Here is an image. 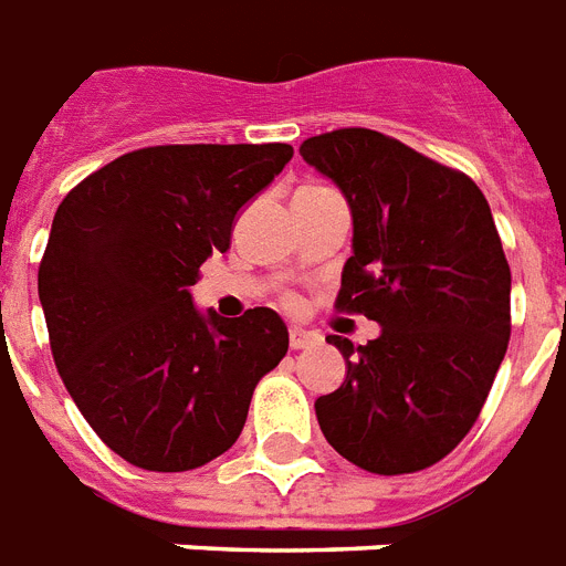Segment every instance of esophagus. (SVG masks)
Returning <instances> with one entry per match:
<instances>
[{
	"mask_svg": "<svg viewBox=\"0 0 566 566\" xmlns=\"http://www.w3.org/2000/svg\"><path fill=\"white\" fill-rule=\"evenodd\" d=\"M319 343V337H316L314 331H305V328H291V348H311Z\"/></svg>",
	"mask_w": 566,
	"mask_h": 566,
	"instance_id": "obj_1",
	"label": "esophagus"
}]
</instances>
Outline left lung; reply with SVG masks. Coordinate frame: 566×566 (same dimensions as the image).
<instances>
[{"label":"left lung","mask_w":566,"mask_h":566,"mask_svg":"<svg viewBox=\"0 0 566 566\" xmlns=\"http://www.w3.org/2000/svg\"><path fill=\"white\" fill-rule=\"evenodd\" d=\"M298 154L355 220L334 307L380 323L366 346L325 337L348 371L316 398L319 427L363 471H424L474 427L512 334V270L489 200L468 174L366 127L311 136Z\"/></svg>","instance_id":"obj_1"}]
</instances>
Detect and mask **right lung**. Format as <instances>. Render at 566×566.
Listing matches in <instances>:
<instances>
[{
  "instance_id": "obj_1",
  "label": "right lung",
  "mask_w": 566,
  "mask_h": 566,
  "mask_svg": "<svg viewBox=\"0 0 566 566\" xmlns=\"http://www.w3.org/2000/svg\"><path fill=\"white\" fill-rule=\"evenodd\" d=\"M291 156L282 142L156 145L98 168L57 206L36 273L54 366L130 465L174 474L227 453L259 380L287 355L275 311L203 316L188 287Z\"/></svg>"
}]
</instances>
